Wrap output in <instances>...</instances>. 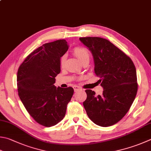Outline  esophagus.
<instances>
[{"label":"esophagus","mask_w":151,"mask_h":151,"mask_svg":"<svg viewBox=\"0 0 151 151\" xmlns=\"http://www.w3.org/2000/svg\"><path fill=\"white\" fill-rule=\"evenodd\" d=\"M73 89H74L75 91H78V90H81V88L79 86H77V85H75V86L73 87Z\"/></svg>","instance_id":"34e87169"}]
</instances>
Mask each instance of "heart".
<instances>
[{"mask_svg":"<svg viewBox=\"0 0 151 151\" xmlns=\"http://www.w3.org/2000/svg\"><path fill=\"white\" fill-rule=\"evenodd\" d=\"M73 53L81 63H83L86 61H89L90 52L87 48L83 47H76L73 49ZM65 62H66V56L63 55L60 59V64L62 67L64 66Z\"/></svg>","mask_w":151,"mask_h":151,"instance_id":"b5f03b06","label":"heart"}]
</instances>
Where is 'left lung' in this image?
Listing matches in <instances>:
<instances>
[{"label": "left lung", "instance_id": "left-lung-1", "mask_svg": "<svg viewBox=\"0 0 151 151\" xmlns=\"http://www.w3.org/2000/svg\"><path fill=\"white\" fill-rule=\"evenodd\" d=\"M95 62V72L103 87L101 95L85 90L83 106L88 117L102 127L112 126L128 112L137 95L138 84L134 64L128 56L106 39L80 37Z\"/></svg>", "mask_w": 151, "mask_h": 151}]
</instances>
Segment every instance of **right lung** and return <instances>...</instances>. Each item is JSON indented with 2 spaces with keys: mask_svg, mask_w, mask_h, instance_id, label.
<instances>
[{
  "mask_svg": "<svg viewBox=\"0 0 151 151\" xmlns=\"http://www.w3.org/2000/svg\"><path fill=\"white\" fill-rule=\"evenodd\" d=\"M68 49L65 39L48 42L31 52L19 66L17 87L19 99L29 115L45 127L55 126L64 118L73 89L56 88L60 59Z\"/></svg>",
  "mask_w": 151,
  "mask_h": 151,
  "instance_id": "1",
  "label": "right lung"
}]
</instances>
